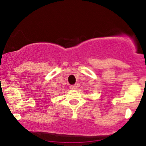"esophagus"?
<instances>
[{"label": "esophagus", "mask_w": 146, "mask_h": 146, "mask_svg": "<svg viewBox=\"0 0 146 146\" xmlns=\"http://www.w3.org/2000/svg\"><path fill=\"white\" fill-rule=\"evenodd\" d=\"M76 85H71V86H70V88H71V89H76Z\"/></svg>", "instance_id": "esophagus-1"}]
</instances>
